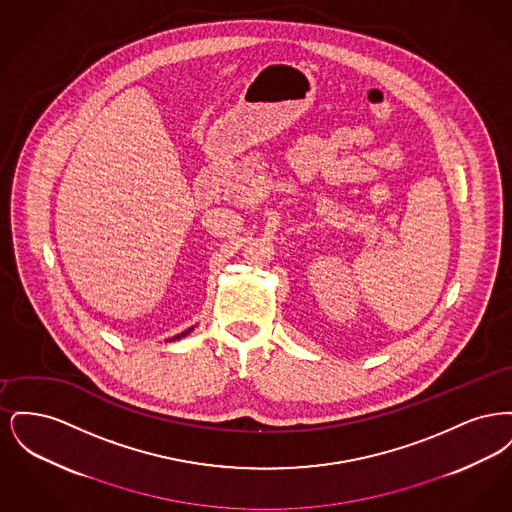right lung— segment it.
Masks as SVG:
<instances>
[{
    "mask_svg": "<svg viewBox=\"0 0 512 512\" xmlns=\"http://www.w3.org/2000/svg\"><path fill=\"white\" fill-rule=\"evenodd\" d=\"M190 332H194V326H192V328H188V330H184V332H182V334H178V336H174V338H171V340H167V341H176V340H180V338H186V336H188V334H190Z\"/></svg>",
    "mask_w": 512,
    "mask_h": 512,
    "instance_id": "1",
    "label": "right lung"
}]
</instances>
